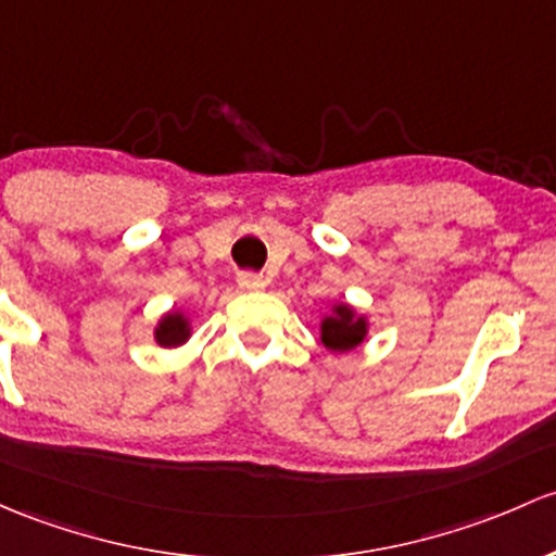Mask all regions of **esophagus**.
Wrapping results in <instances>:
<instances>
[{"instance_id":"1","label":"esophagus","mask_w":556,"mask_h":556,"mask_svg":"<svg viewBox=\"0 0 556 556\" xmlns=\"http://www.w3.org/2000/svg\"><path fill=\"white\" fill-rule=\"evenodd\" d=\"M237 285H239V290H248V293H258V290L266 288V279L258 277V274H253V271H244V274H239V277H237Z\"/></svg>"}]
</instances>
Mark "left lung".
<instances>
[{
  "instance_id": "1",
  "label": "left lung",
  "mask_w": 556,
  "mask_h": 556,
  "mask_svg": "<svg viewBox=\"0 0 556 556\" xmlns=\"http://www.w3.org/2000/svg\"><path fill=\"white\" fill-rule=\"evenodd\" d=\"M370 319L352 303H332L319 319V343L332 354H349L365 343Z\"/></svg>"
}]
</instances>
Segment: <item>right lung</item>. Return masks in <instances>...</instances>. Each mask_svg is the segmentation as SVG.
<instances>
[{"mask_svg": "<svg viewBox=\"0 0 556 556\" xmlns=\"http://www.w3.org/2000/svg\"><path fill=\"white\" fill-rule=\"evenodd\" d=\"M191 332H194V325H191L189 314L180 312V308H170V312L156 319L154 341L162 349H178L189 341Z\"/></svg>", "mask_w": 556, "mask_h": 556, "instance_id": "obj_1", "label": "right lung"}]
</instances>
